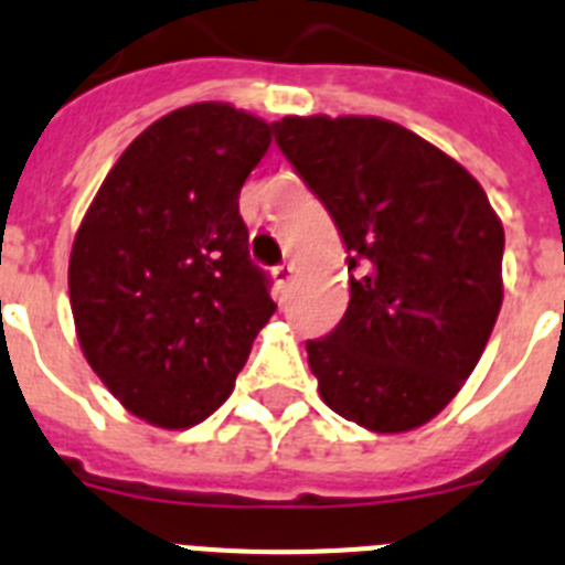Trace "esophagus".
Here are the masks:
<instances>
[{
	"mask_svg": "<svg viewBox=\"0 0 565 565\" xmlns=\"http://www.w3.org/2000/svg\"><path fill=\"white\" fill-rule=\"evenodd\" d=\"M273 276H276L278 287L287 289L289 281H292V276H296V267H292V264H289V262H284V264H278L276 269H273Z\"/></svg>",
	"mask_w": 565,
	"mask_h": 565,
	"instance_id": "34e87169",
	"label": "esophagus"
}]
</instances>
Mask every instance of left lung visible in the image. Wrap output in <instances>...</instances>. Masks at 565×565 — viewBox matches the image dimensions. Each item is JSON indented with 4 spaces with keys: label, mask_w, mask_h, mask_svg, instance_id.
<instances>
[{
    "label": "left lung",
    "mask_w": 565,
    "mask_h": 565,
    "mask_svg": "<svg viewBox=\"0 0 565 565\" xmlns=\"http://www.w3.org/2000/svg\"><path fill=\"white\" fill-rule=\"evenodd\" d=\"M273 136L350 253V307L307 341L321 398L375 431L426 424L472 375L503 301V227L487 193L384 119L287 116Z\"/></svg>",
    "instance_id": "left-lung-1"
}]
</instances>
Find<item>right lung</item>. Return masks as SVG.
I'll list each match as a JSON object with an SVG mask.
<instances>
[{
    "instance_id": "add662e5",
    "label": "right lung",
    "mask_w": 565,
    "mask_h": 565,
    "mask_svg": "<svg viewBox=\"0 0 565 565\" xmlns=\"http://www.w3.org/2000/svg\"><path fill=\"white\" fill-rule=\"evenodd\" d=\"M267 147V121L230 105L167 113L121 153L78 227L67 276L78 343L150 424L213 415L276 312L238 213Z\"/></svg>"
}]
</instances>
